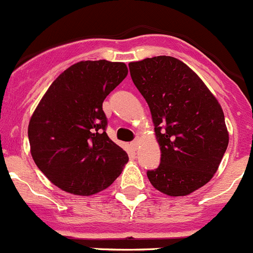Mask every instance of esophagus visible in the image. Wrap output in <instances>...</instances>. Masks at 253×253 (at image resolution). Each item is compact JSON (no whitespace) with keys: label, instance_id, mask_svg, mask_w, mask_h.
Masks as SVG:
<instances>
[{"label":"esophagus","instance_id":"34e87169","mask_svg":"<svg viewBox=\"0 0 253 253\" xmlns=\"http://www.w3.org/2000/svg\"><path fill=\"white\" fill-rule=\"evenodd\" d=\"M131 147H132V150H133V151L137 150V147H138V140L132 141V142H131Z\"/></svg>","mask_w":253,"mask_h":253}]
</instances>
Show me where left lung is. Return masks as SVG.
Masks as SVG:
<instances>
[{"label": "left lung", "mask_w": 253, "mask_h": 253, "mask_svg": "<svg viewBox=\"0 0 253 253\" xmlns=\"http://www.w3.org/2000/svg\"><path fill=\"white\" fill-rule=\"evenodd\" d=\"M134 86L150 107L161 162L148 169L156 190L186 196L206 185L228 146L225 115L202 80L171 56L128 65Z\"/></svg>", "instance_id": "8db88e82"}]
</instances>
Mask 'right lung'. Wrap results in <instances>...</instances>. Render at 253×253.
<instances>
[{
	"mask_svg": "<svg viewBox=\"0 0 253 253\" xmlns=\"http://www.w3.org/2000/svg\"><path fill=\"white\" fill-rule=\"evenodd\" d=\"M122 62L81 61L49 86L28 125L31 155L53 185L88 196L107 188L128 161L106 133L102 103L127 76Z\"/></svg>",
	"mask_w": 253,
	"mask_h": 253,
	"instance_id": "right-lung-1",
	"label": "right lung"
}]
</instances>
